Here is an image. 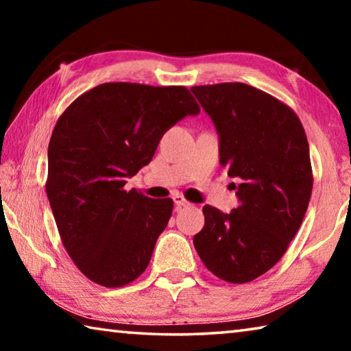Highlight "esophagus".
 <instances>
[{
  "mask_svg": "<svg viewBox=\"0 0 351 351\" xmlns=\"http://www.w3.org/2000/svg\"><path fill=\"white\" fill-rule=\"evenodd\" d=\"M173 203L176 207H184V206H189V201L182 197V195L176 193L173 195Z\"/></svg>",
  "mask_w": 351,
  "mask_h": 351,
  "instance_id": "esophagus-1",
  "label": "esophagus"
}]
</instances>
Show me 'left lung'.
I'll use <instances>...</instances> for the list:
<instances>
[{
  "label": "left lung",
  "instance_id": "8db88e82",
  "mask_svg": "<svg viewBox=\"0 0 351 351\" xmlns=\"http://www.w3.org/2000/svg\"><path fill=\"white\" fill-rule=\"evenodd\" d=\"M219 136V164L240 181L230 213L204 206L193 245L221 280L246 283L269 271L304 221L313 190L305 130L271 94L240 82L193 86Z\"/></svg>",
  "mask_w": 351,
  "mask_h": 351
}]
</instances>
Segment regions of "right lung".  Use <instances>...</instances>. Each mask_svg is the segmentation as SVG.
Wrapping results in <instances>:
<instances>
[{"instance_id":"right-lung-1","label":"right lung","mask_w":351,"mask_h":351,"mask_svg":"<svg viewBox=\"0 0 351 351\" xmlns=\"http://www.w3.org/2000/svg\"><path fill=\"white\" fill-rule=\"evenodd\" d=\"M198 112L186 86L110 82L58 117L46 193L64 249L94 283L119 288L147 269L173 201L123 187L152 161L164 133Z\"/></svg>"}]
</instances>
